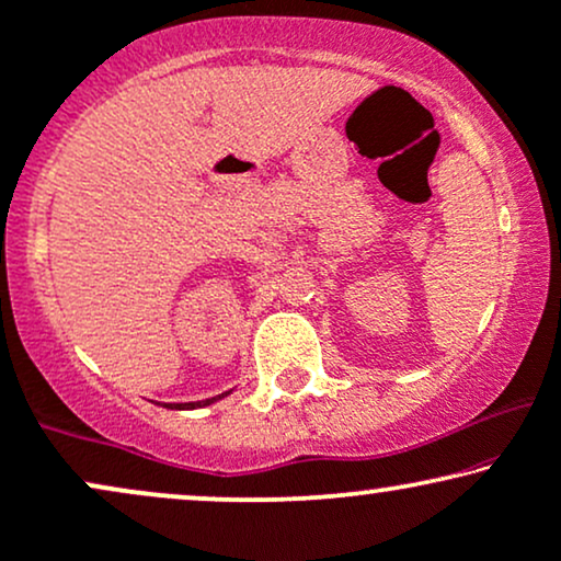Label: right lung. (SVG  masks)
<instances>
[{"instance_id": "add662e5", "label": "right lung", "mask_w": 561, "mask_h": 561, "mask_svg": "<svg viewBox=\"0 0 561 561\" xmlns=\"http://www.w3.org/2000/svg\"><path fill=\"white\" fill-rule=\"evenodd\" d=\"M232 391H225V393H219V396H215V399H204V401H188V403H165V409H179V411H188V409H204V407H209V403H215V401H219V399H225V396H230Z\"/></svg>"}]
</instances>
